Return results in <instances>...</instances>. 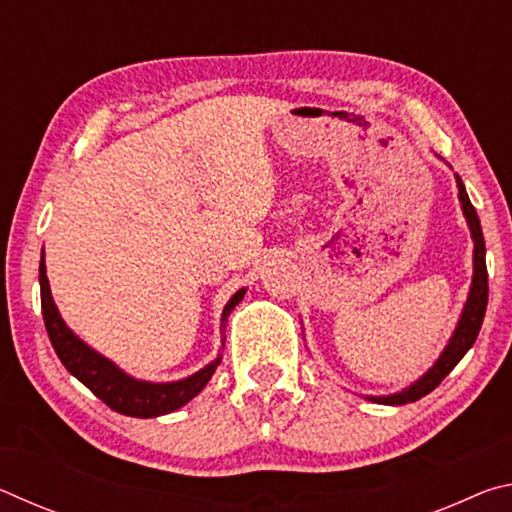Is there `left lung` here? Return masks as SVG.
<instances>
[{"label":"left lung","mask_w":512,"mask_h":512,"mask_svg":"<svg viewBox=\"0 0 512 512\" xmlns=\"http://www.w3.org/2000/svg\"><path fill=\"white\" fill-rule=\"evenodd\" d=\"M456 185H458V198H461V205H463V214H465L467 223H470L472 239H474V277H472L470 298H467V302H465L463 316H461V320H458V327L452 336V341H449L445 352L440 354L436 366H433L427 375L415 381L413 386H409L402 393H395L388 397H370V400H375L379 404L400 406V404H409V402L420 400V397H424V395H429L433 388H436L440 381H443L449 372L454 370L456 363L465 357V352L472 348L476 336H479V329L483 325L485 307H488V268H485V241H483L479 216H476L474 205L470 203V196H467V192H465L463 180L458 176H456Z\"/></svg>","instance_id":"1"}]
</instances>
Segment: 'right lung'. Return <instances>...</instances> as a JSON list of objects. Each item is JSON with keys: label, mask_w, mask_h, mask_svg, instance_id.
Instances as JSON below:
<instances>
[{"label": "right lung", "mask_w": 512, "mask_h": 512, "mask_svg": "<svg viewBox=\"0 0 512 512\" xmlns=\"http://www.w3.org/2000/svg\"><path fill=\"white\" fill-rule=\"evenodd\" d=\"M244 293L246 289H241L230 298V302L223 309V320L239 305ZM40 305L49 341L54 345L58 359L63 361V366L72 372L81 384L88 386L103 404L121 415H131V418H155V415H164L180 409V406H185L192 397L203 391L221 361V357L214 359L210 366L198 370L196 375L180 381H171V384H151V381H137L133 377H128L126 372H121L115 366V363L88 348V345L63 323L54 300H51L45 257L40 259Z\"/></svg>", "instance_id": "obj_1"}]
</instances>
